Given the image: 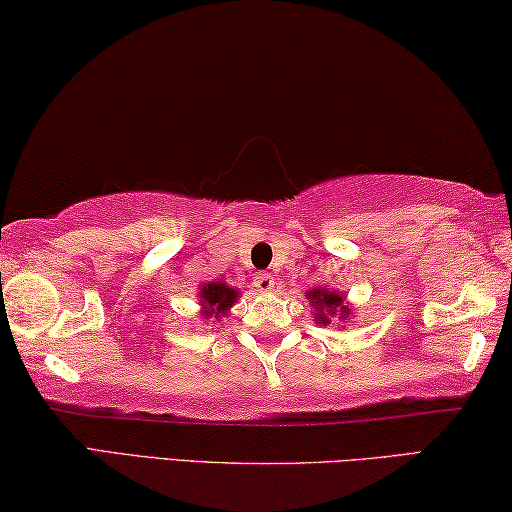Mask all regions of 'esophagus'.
<instances>
[{"label":"esophagus","mask_w":512,"mask_h":512,"mask_svg":"<svg viewBox=\"0 0 512 512\" xmlns=\"http://www.w3.org/2000/svg\"><path fill=\"white\" fill-rule=\"evenodd\" d=\"M254 288L261 294H270L274 290V276L272 274H256L254 276Z\"/></svg>","instance_id":"1"}]
</instances>
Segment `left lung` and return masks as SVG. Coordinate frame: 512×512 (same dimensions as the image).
I'll return each mask as SVG.
<instances>
[{
  "label": "left lung",
  "instance_id": "1",
  "mask_svg": "<svg viewBox=\"0 0 512 512\" xmlns=\"http://www.w3.org/2000/svg\"><path fill=\"white\" fill-rule=\"evenodd\" d=\"M306 299L310 306L315 308V321L319 326H328L330 319L337 317L339 321H346L353 315V308L346 303V294L330 290V288H312L306 292Z\"/></svg>",
  "mask_w": 512,
  "mask_h": 512
}]
</instances>
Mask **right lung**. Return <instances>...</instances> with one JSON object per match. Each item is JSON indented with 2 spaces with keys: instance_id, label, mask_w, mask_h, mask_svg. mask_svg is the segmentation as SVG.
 Segmentation results:
<instances>
[{
  "instance_id": "add662e5",
  "label": "right lung",
  "mask_w": 512,
  "mask_h": 512,
  "mask_svg": "<svg viewBox=\"0 0 512 512\" xmlns=\"http://www.w3.org/2000/svg\"><path fill=\"white\" fill-rule=\"evenodd\" d=\"M238 290L231 288L224 281H211L200 285V292H197V301H200V319L202 321H222V317L229 315L233 303L238 301Z\"/></svg>"
}]
</instances>
